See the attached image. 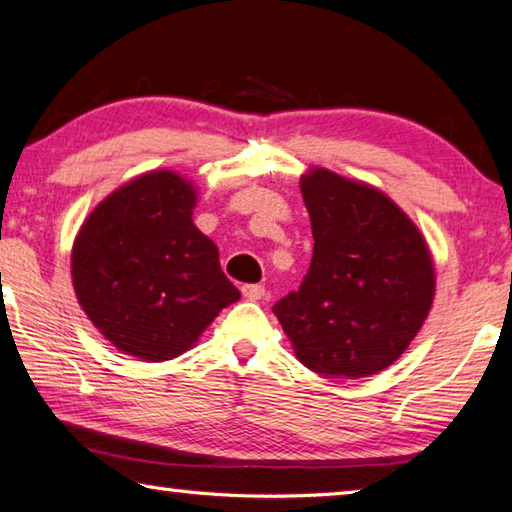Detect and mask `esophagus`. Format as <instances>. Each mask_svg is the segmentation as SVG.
<instances>
[{"label": "esophagus", "instance_id": "esophagus-1", "mask_svg": "<svg viewBox=\"0 0 512 512\" xmlns=\"http://www.w3.org/2000/svg\"><path fill=\"white\" fill-rule=\"evenodd\" d=\"M241 293H244V298L257 302L266 296V289L262 284H246V287H241Z\"/></svg>", "mask_w": 512, "mask_h": 512}]
</instances>
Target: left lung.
I'll list each match as a JSON object with an SVG mask.
<instances>
[{
	"label": "left lung",
	"mask_w": 512,
	"mask_h": 512,
	"mask_svg": "<svg viewBox=\"0 0 512 512\" xmlns=\"http://www.w3.org/2000/svg\"><path fill=\"white\" fill-rule=\"evenodd\" d=\"M314 255L298 291L273 314L309 370L332 379L377 375L427 318L436 275L427 241L379 189L327 169L300 178Z\"/></svg>",
	"instance_id": "obj_1"
}]
</instances>
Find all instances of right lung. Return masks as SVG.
<instances>
[{"mask_svg":"<svg viewBox=\"0 0 512 512\" xmlns=\"http://www.w3.org/2000/svg\"><path fill=\"white\" fill-rule=\"evenodd\" d=\"M196 189L149 171L94 207L72 248V282L94 327L124 354L167 361L241 298L192 221Z\"/></svg>","mask_w":512,"mask_h":512,"instance_id":"right-lung-1","label":"right lung"}]
</instances>
